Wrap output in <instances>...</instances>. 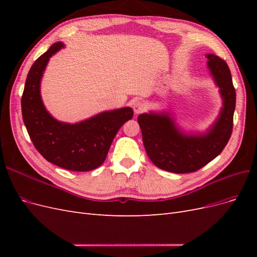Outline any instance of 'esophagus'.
<instances>
[{"instance_id":"esophagus-1","label":"esophagus","mask_w":257,"mask_h":257,"mask_svg":"<svg viewBox=\"0 0 257 257\" xmlns=\"http://www.w3.org/2000/svg\"><path fill=\"white\" fill-rule=\"evenodd\" d=\"M133 109H134V112L136 114L142 113L143 111L146 110V104L143 103V102H136L133 106Z\"/></svg>"}]
</instances>
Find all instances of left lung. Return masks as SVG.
Segmentation results:
<instances>
[{"mask_svg":"<svg viewBox=\"0 0 257 257\" xmlns=\"http://www.w3.org/2000/svg\"><path fill=\"white\" fill-rule=\"evenodd\" d=\"M207 65L220 89L223 107L219 118L205 134H185L169 113L138 115L148 157L155 166L175 174L194 173L219 155L227 145L236 107V91L228 65L214 54H207Z\"/></svg>","mask_w":257,"mask_h":257,"instance_id":"8db88e82","label":"left lung"}]
</instances>
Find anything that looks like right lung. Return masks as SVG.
<instances>
[{"label":"right lung","mask_w":257,"mask_h":257,"mask_svg":"<svg viewBox=\"0 0 257 257\" xmlns=\"http://www.w3.org/2000/svg\"><path fill=\"white\" fill-rule=\"evenodd\" d=\"M63 47L61 42L54 43L30 68L21 97L22 118L31 141L46 160L73 172H89L103 164L118 131L133 118V109L104 111L75 124L54 119L42 100L41 80L50 57Z\"/></svg>","instance_id":"obj_1"}]
</instances>
